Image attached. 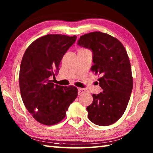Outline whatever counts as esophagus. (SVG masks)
<instances>
[{
  "label": "esophagus",
  "mask_w": 153,
  "mask_h": 153,
  "mask_svg": "<svg viewBox=\"0 0 153 153\" xmlns=\"http://www.w3.org/2000/svg\"><path fill=\"white\" fill-rule=\"evenodd\" d=\"M86 89L82 88H78V94L80 95V94H84V93L86 92Z\"/></svg>",
  "instance_id": "1"
}]
</instances>
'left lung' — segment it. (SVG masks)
Segmentation results:
<instances>
[{"label":"left lung","instance_id":"8db88e82","mask_svg":"<svg viewBox=\"0 0 153 153\" xmlns=\"http://www.w3.org/2000/svg\"><path fill=\"white\" fill-rule=\"evenodd\" d=\"M77 45L92 51L91 70L100 77L102 92L93 94L86 108L88 117L96 125L115 123L125 112L133 88L128 53L120 40L106 33L93 32L80 36Z\"/></svg>","mask_w":153,"mask_h":153}]
</instances>
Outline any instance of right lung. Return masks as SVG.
<instances>
[{"mask_svg": "<svg viewBox=\"0 0 153 153\" xmlns=\"http://www.w3.org/2000/svg\"><path fill=\"white\" fill-rule=\"evenodd\" d=\"M77 36L48 34L31 44L23 56L19 81L25 107L38 122L55 125L65 117L77 96L75 86L55 84L62 58Z\"/></svg>", "mask_w": 153, "mask_h": 153, "instance_id": "right-lung-1", "label": "right lung"}]
</instances>
